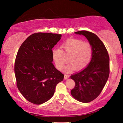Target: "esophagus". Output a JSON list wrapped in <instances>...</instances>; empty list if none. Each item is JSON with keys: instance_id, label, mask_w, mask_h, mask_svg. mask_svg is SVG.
<instances>
[{"instance_id": "esophagus-1", "label": "esophagus", "mask_w": 123, "mask_h": 123, "mask_svg": "<svg viewBox=\"0 0 123 123\" xmlns=\"http://www.w3.org/2000/svg\"><path fill=\"white\" fill-rule=\"evenodd\" d=\"M69 76L68 75H66V74H64V80H66V79H67L69 78Z\"/></svg>"}]
</instances>
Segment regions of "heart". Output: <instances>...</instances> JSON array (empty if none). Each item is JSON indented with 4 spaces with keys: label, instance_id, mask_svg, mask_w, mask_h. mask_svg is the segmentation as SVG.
Masks as SVG:
<instances>
[{
    "label": "heart",
    "instance_id": "obj_1",
    "mask_svg": "<svg viewBox=\"0 0 123 123\" xmlns=\"http://www.w3.org/2000/svg\"><path fill=\"white\" fill-rule=\"evenodd\" d=\"M64 53L70 54L68 58L69 63L64 68V71L70 72L75 69L81 70L86 68L90 62L93 54V49L88 42H84L81 39H68L62 44ZM52 57L56 67L61 70L63 68L64 61L63 50L55 48L52 50Z\"/></svg>",
    "mask_w": 123,
    "mask_h": 123
}]
</instances>
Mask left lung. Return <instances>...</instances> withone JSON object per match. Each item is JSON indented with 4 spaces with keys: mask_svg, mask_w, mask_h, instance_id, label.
Here are the masks:
<instances>
[{
    "mask_svg": "<svg viewBox=\"0 0 123 123\" xmlns=\"http://www.w3.org/2000/svg\"><path fill=\"white\" fill-rule=\"evenodd\" d=\"M75 33L86 37L93 49L88 66L70 76L75 83L72 95L77 100L87 103L97 98L105 86L110 74V58L105 45L94 33L85 30Z\"/></svg>",
    "mask_w": 123,
    "mask_h": 123,
    "instance_id": "left-lung-1",
    "label": "left lung"
}]
</instances>
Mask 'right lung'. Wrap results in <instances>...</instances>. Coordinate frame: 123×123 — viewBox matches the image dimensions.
<instances>
[{
	"instance_id": "1",
	"label": "right lung",
	"mask_w": 123,
	"mask_h": 123,
	"mask_svg": "<svg viewBox=\"0 0 123 123\" xmlns=\"http://www.w3.org/2000/svg\"><path fill=\"white\" fill-rule=\"evenodd\" d=\"M61 35L35 33L20 45L14 63L17 88L27 100L40 105L53 96L64 75L52 63V48Z\"/></svg>"
}]
</instances>
